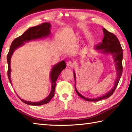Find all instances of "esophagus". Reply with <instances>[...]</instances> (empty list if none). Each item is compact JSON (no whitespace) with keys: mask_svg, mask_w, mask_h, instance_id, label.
<instances>
[{"mask_svg":"<svg viewBox=\"0 0 132 132\" xmlns=\"http://www.w3.org/2000/svg\"><path fill=\"white\" fill-rule=\"evenodd\" d=\"M67 66L68 67H73L74 66V63L71 61H68L67 62Z\"/></svg>","mask_w":132,"mask_h":132,"instance_id":"1","label":"esophagus"}]
</instances>
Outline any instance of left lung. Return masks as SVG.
<instances>
[{
  "mask_svg": "<svg viewBox=\"0 0 132 132\" xmlns=\"http://www.w3.org/2000/svg\"><path fill=\"white\" fill-rule=\"evenodd\" d=\"M103 30L104 33V38L103 39L102 43L98 44L97 45L95 46V49L96 50H101L100 52L102 53L112 55L113 57V60L114 61V63H115L117 77L115 82H114V86L112 88L111 90L109 91L108 93L103 95L102 96L98 97L95 98V99H90V98L86 97L83 96V95L80 94L77 91L75 83V89L77 94L78 95V96H79L80 97H82V99H85L86 101H88V102H97V101L104 99H107V98L110 97L113 94L114 91H115L122 73V61L123 57V53L122 49L118 38L112 33L108 32L105 28H103ZM74 77L75 82L76 75H75L74 71Z\"/></svg>",
  "mask_w": 132,
  "mask_h": 132,
  "instance_id": "8db88e82",
  "label": "left lung"
}]
</instances>
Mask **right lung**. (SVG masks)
<instances>
[{
	"label": "right lung",
	"instance_id": "add662e5",
	"mask_svg": "<svg viewBox=\"0 0 132 132\" xmlns=\"http://www.w3.org/2000/svg\"><path fill=\"white\" fill-rule=\"evenodd\" d=\"M50 27H51V24L50 23H44L43 24L38 25L37 26L30 28L26 30L21 36L17 37L12 41L10 46L9 52H8L7 56V60L8 66L7 74L8 79H9L11 85H12V83H11L10 75L11 71L10 62L11 57H12L14 51L17 48H18L19 47L23 45L24 43H27V42H28L31 40H37V39L38 38L48 37L50 34V33H51V31H50ZM66 63L64 61H62L60 63L56 64L53 67L52 71L50 72V80H51L52 82V90L50 94L49 95V96L46 97L45 99H44V100L38 102H31L21 99L18 96L20 99L24 103L27 104L31 105H41L48 103L50 100L52 99L53 97L54 96L56 81H57L59 75L61 74V72L64 69L66 68Z\"/></svg>",
	"mask_w": 132,
	"mask_h": 132
}]
</instances>
